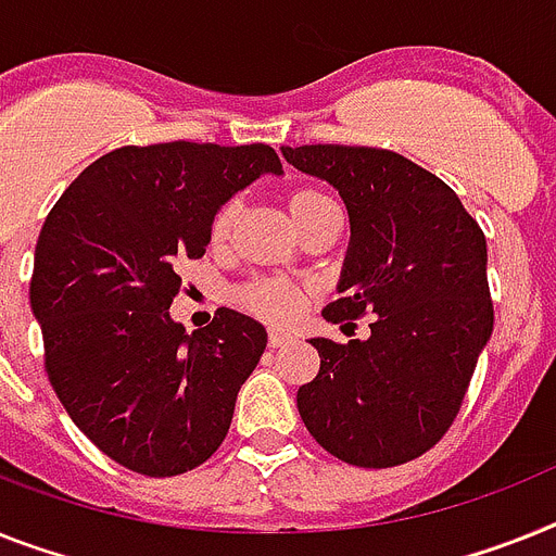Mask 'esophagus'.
<instances>
[{"instance_id": "34e87169", "label": "esophagus", "mask_w": 556, "mask_h": 556, "mask_svg": "<svg viewBox=\"0 0 556 556\" xmlns=\"http://www.w3.org/2000/svg\"><path fill=\"white\" fill-rule=\"evenodd\" d=\"M288 342H293L291 330H282V328H270L268 330V344H270V348H286Z\"/></svg>"}]
</instances>
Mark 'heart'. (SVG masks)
<instances>
[{
  "label": "heart",
  "mask_w": 556,
  "mask_h": 556,
  "mask_svg": "<svg viewBox=\"0 0 556 556\" xmlns=\"http://www.w3.org/2000/svg\"><path fill=\"white\" fill-rule=\"evenodd\" d=\"M316 200H325V194L316 189H300L291 194V212L300 214L302 208L316 203ZM237 217V203H226L220 212L214 214L212 223V235L220 240V237L228 235V228ZM249 305L254 307L256 314L270 316V319H288L300 311V293L296 288L286 286V282H260L249 291Z\"/></svg>",
  "instance_id": "b5f03b06"
}]
</instances>
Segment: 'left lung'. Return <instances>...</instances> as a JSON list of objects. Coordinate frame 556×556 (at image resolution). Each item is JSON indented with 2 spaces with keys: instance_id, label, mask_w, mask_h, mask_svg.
<instances>
[{
  "instance_id": "obj_1",
  "label": "left lung",
  "mask_w": 556,
  "mask_h": 556,
  "mask_svg": "<svg viewBox=\"0 0 556 556\" xmlns=\"http://www.w3.org/2000/svg\"><path fill=\"white\" fill-rule=\"evenodd\" d=\"M282 157L348 208L342 296L321 316H376L367 339H311L321 365L296 393L302 421L344 464H407L450 429L492 336L486 237L441 177L404 155L314 143Z\"/></svg>"
}]
</instances>
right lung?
Segmentation results:
<instances>
[{
	"instance_id": "obj_1",
	"label": "right lung",
	"mask_w": 556,
	"mask_h": 556,
	"mask_svg": "<svg viewBox=\"0 0 556 556\" xmlns=\"http://www.w3.org/2000/svg\"><path fill=\"white\" fill-rule=\"evenodd\" d=\"M263 175H282L265 143L121 147L41 226L30 307L48 379L84 435L132 472L172 478L212 458L268 344L231 307L194 333L169 314L177 263L206 254L214 214Z\"/></svg>"
}]
</instances>
